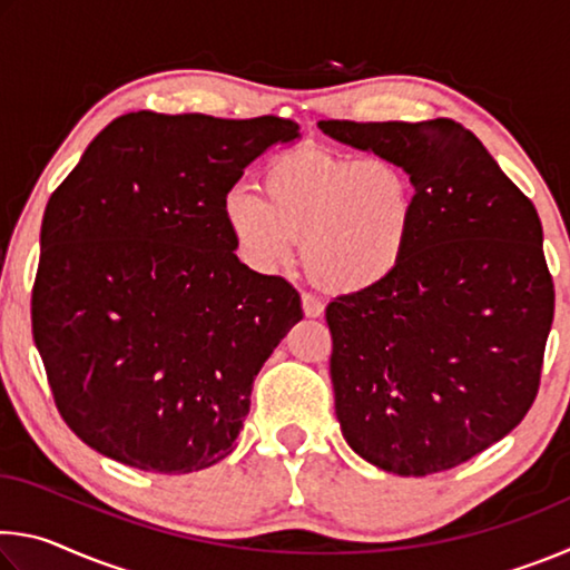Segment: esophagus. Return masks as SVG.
I'll return each mask as SVG.
<instances>
[{
    "label": "esophagus",
    "mask_w": 570,
    "mask_h": 570,
    "mask_svg": "<svg viewBox=\"0 0 570 570\" xmlns=\"http://www.w3.org/2000/svg\"><path fill=\"white\" fill-rule=\"evenodd\" d=\"M302 308H304L306 320H320V316L324 314L322 298H316L312 294H302Z\"/></svg>",
    "instance_id": "esophagus-1"
}]
</instances>
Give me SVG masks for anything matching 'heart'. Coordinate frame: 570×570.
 Listing matches in <instances>:
<instances>
[{"label":"heart","mask_w":570,"mask_h":570,"mask_svg":"<svg viewBox=\"0 0 570 570\" xmlns=\"http://www.w3.org/2000/svg\"><path fill=\"white\" fill-rule=\"evenodd\" d=\"M262 193L230 188L224 218L258 272L292 258L332 294L372 292L400 272L414 236V188L397 163L322 148L278 153L262 170Z\"/></svg>","instance_id":"1"}]
</instances>
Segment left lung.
<instances>
[{
  "instance_id": "obj_1",
  "label": "left lung",
  "mask_w": 570,
  "mask_h": 570,
  "mask_svg": "<svg viewBox=\"0 0 570 570\" xmlns=\"http://www.w3.org/2000/svg\"><path fill=\"white\" fill-rule=\"evenodd\" d=\"M316 125L397 163L414 188L400 272L326 306L342 435L394 475L450 470L503 440L535 400L553 322L543 226L460 122Z\"/></svg>"
}]
</instances>
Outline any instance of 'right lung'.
<instances>
[{"label":"right lung","mask_w":570,"mask_h":570,"mask_svg":"<svg viewBox=\"0 0 570 570\" xmlns=\"http://www.w3.org/2000/svg\"><path fill=\"white\" fill-rule=\"evenodd\" d=\"M282 118H115L50 196L32 334L57 410L122 465L186 475L230 455L250 387L296 322L284 278L250 272L224 198Z\"/></svg>","instance_id":"right-lung-1"}]
</instances>
